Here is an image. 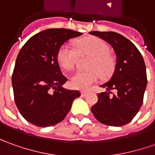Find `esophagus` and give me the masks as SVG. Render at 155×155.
Listing matches in <instances>:
<instances>
[{
	"mask_svg": "<svg viewBox=\"0 0 155 155\" xmlns=\"http://www.w3.org/2000/svg\"><path fill=\"white\" fill-rule=\"evenodd\" d=\"M86 95H87V92H86V91H81L82 97H86Z\"/></svg>",
	"mask_w": 155,
	"mask_h": 155,
	"instance_id": "esophagus-1",
	"label": "esophagus"
}]
</instances>
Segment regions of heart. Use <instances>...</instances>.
Returning <instances> with one entry per match:
<instances>
[{
    "label": "heart",
    "mask_w": 155,
    "mask_h": 155,
    "mask_svg": "<svg viewBox=\"0 0 155 155\" xmlns=\"http://www.w3.org/2000/svg\"><path fill=\"white\" fill-rule=\"evenodd\" d=\"M81 54L91 56L87 65L90 69L86 71H76L72 74L69 84L74 89L86 90L97 81L100 74L102 77H107L113 71L114 62L108 54L109 48L106 42L97 37H89L80 41L77 44ZM60 65L65 69L74 66L77 59V51L69 43L62 45L58 52Z\"/></svg>",
    "instance_id": "obj_1"
}]
</instances>
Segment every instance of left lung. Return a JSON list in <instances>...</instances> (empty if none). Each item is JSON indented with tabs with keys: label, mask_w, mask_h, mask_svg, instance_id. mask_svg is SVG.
<instances>
[{
	"label": "left lung",
	"mask_w": 155,
	"mask_h": 155,
	"mask_svg": "<svg viewBox=\"0 0 155 155\" xmlns=\"http://www.w3.org/2000/svg\"><path fill=\"white\" fill-rule=\"evenodd\" d=\"M113 47L116 64L109 81L102 86L106 91L97 94L98 101L91 112L102 124L121 126L135 117L143 104L147 86V74L143 58L136 46L120 34L91 31ZM117 92L112 94L111 91Z\"/></svg>",
	"instance_id": "1"
}]
</instances>
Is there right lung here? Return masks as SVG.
<instances>
[{
  "instance_id": "add662e5",
  "label": "right lung",
  "mask_w": 155,
  "mask_h": 155,
  "mask_svg": "<svg viewBox=\"0 0 155 155\" xmlns=\"http://www.w3.org/2000/svg\"><path fill=\"white\" fill-rule=\"evenodd\" d=\"M82 33L67 29H48L29 38L18 52L12 83L17 108L27 121L40 127L64 120L72 103L81 96L66 90L58 52L69 39Z\"/></svg>"
}]
</instances>
